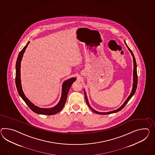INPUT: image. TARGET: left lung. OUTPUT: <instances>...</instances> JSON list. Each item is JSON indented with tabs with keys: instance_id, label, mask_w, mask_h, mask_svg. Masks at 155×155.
Returning a JSON list of instances; mask_svg holds the SVG:
<instances>
[{
	"instance_id": "left-lung-1",
	"label": "left lung",
	"mask_w": 155,
	"mask_h": 155,
	"mask_svg": "<svg viewBox=\"0 0 155 155\" xmlns=\"http://www.w3.org/2000/svg\"><path fill=\"white\" fill-rule=\"evenodd\" d=\"M125 44H126V43H125ZM126 45H127L129 50L130 51V53H131L132 55L133 58V63H134V68H133V88L132 92H131L130 95L125 100L124 103L123 104V105L120 106L119 109L115 110H114V111H112L107 112V113H101V112H98V111L94 110V109H93L91 107V106L89 104V102L88 101V99H87V96H86V93L85 91L84 90V95H85V98H86V102H87V104L88 105V106L90 107V108L92 110V111H94L95 113L98 114H101V115H106V114H110L115 113H117V111H120L121 110L123 109L124 108V107L125 106V105L128 102L129 100L132 98V97L134 95V94H135V92H136V89H137V83H138V76H137V64H136V59H135V57L134 56V54H133V53L132 51V50L129 49V48L127 46V44H126Z\"/></svg>"
}]
</instances>
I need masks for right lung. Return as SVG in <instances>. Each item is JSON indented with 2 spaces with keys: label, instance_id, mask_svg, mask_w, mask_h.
Masks as SVG:
<instances>
[{
  "label": "right lung",
  "instance_id": "1",
  "mask_svg": "<svg viewBox=\"0 0 155 155\" xmlns=\"http://www.w3.org/2000/svg\"><path fill=\"white\" fill-rule=\"evenodd\" d=\"M30 42H28L26 45L25 46L22 50L20 51L19 55L17 58L16 64H15V84L16 87L17 89L18 92L20 96L22 97L23 101L26 102L27 105L30 107L32 111H33L34 113L39 114H43V115H54L58 113H59L61 110L63 109L64 107V105L66 102L67 97L68 95V91L69 90L70 88L71 87L73 83L76 80L75 78H71L70 79L65 81L63 83V87H62V93H61V100L57 104V105L54 106L53 108L50 109H43V108H40L38 106L35 105L30 101L27 98L24 94L23 92L22 89V86H21V72H20V68H21V59L22 58L23 53L25 51V50L26 49L28 44Z\"/></svg>",
  "mask_w": 155,
  "mask_h": 155
}]
</instances>
